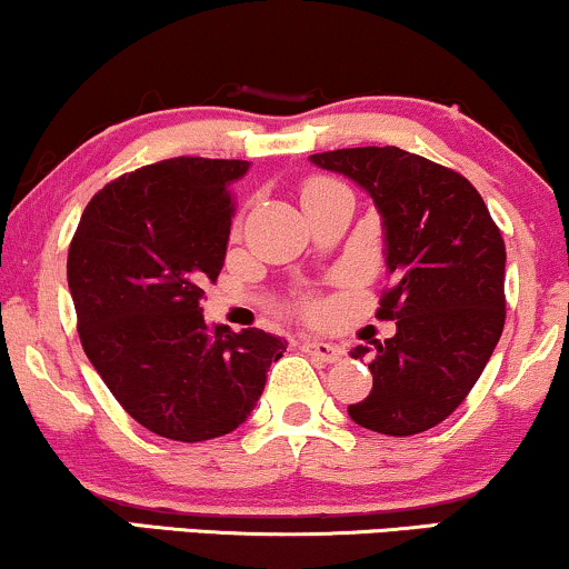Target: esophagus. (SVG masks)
<instances>
[{
	"label": "esophagus",
	"mask_w": 569,
	"mask_h": 569,
	"mask_svg": "<svg viewBox=\"0 0 569 569\" xmlns=\"http://www.w3.org/2000/svg\"><path fill=\"white\" fill-rule=\"evenodd\" d=\"M302 350L320 362H339L341 355H345L337 345H328V341H320V339H305Z\"/></svg>",
	"instance_id": "1"
}]
</instances>
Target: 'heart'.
Here are the masks:
<instances>
[{
	"instance_id": "obj_1",
	"label": "heart",
	"mask_w": 569,
	"mask_h": 569,
	"mask_svg": "<svg viewBox=\"0 0 569 569\" xmlns=\"http://www.w3.org/2000/svg\"><path fill=\"white\" fill-rule=\"evenodd\" d=\"M333 184H339V182L328 180V177H310V180H307V182L302 184V196L318 193V190L333 188ZM320 310H323V307H320L318 299H307V302L302 305V312H305V315H310V318H318Z\"/></svg>"
}]
</instances>
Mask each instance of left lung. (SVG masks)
<instances>
[{
	"label": "left lung",
	"instance_id": "left-lung-1",
	"mask_svg": "<svg viewBox=\"0 0 569 569\" xmlns=\"http://www.w3.org/2000/svg\"><path fill=\"white\" fill-rule=\"evenodd\" d=\"M371 193L385 217L389 286L379 320H397L373 352V389L355 423L389 437L427 432L467 400L506 323V246L467 177L395 146L310 156Z\"/></svg>",
	"mask_w": 569,
	"mask_h": 569
}]
</instances>
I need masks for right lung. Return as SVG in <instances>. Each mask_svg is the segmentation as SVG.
I'll return each instance as SVG.
<instances>
[{"instance_id":"obj_1","label":"right lung","mask_w":569,"mask_h":569,"mask_svg":"<svg viewBox=\"0 0 569 569\" xmlns=\"http://www.w3.org/2000/svg\"><path fill=\"white\" fill-rule=\"evenodd\" d=\"M249 161L177 156L116 177L92 196L68 286L89 362L137 423L201 442L249 419L289 341L203 320L236 217L232 182Z\"/></svg>"}]
</instances>
